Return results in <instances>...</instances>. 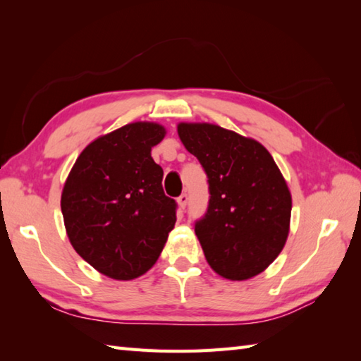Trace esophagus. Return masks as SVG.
I'll list each match as a JSON object with an SVG mask.
<instances>
[{
  "label": "esophagus",
  "instance_id": "34e87169",
  "mask_svg": "<svg viewBox=\"0 0 361 361\" xmlns=\"http://www.w3.org/2000/svg\"><path fill=\"white\" fill-rule=\"evenodd\" d=\"M188 200H189V197H188L186 194H181V195L178 197V206H180V209H185V208H186Z\"/></svg>",
  "mask_w": 361,
  "mask_h": 361
}]
</instances>
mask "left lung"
I'll use <instances>...</instances> for the list:
<instances>
[{"label": "left lung", "mask_w": 361, "mask_h": 361, "mask_svg": "<svg viewBox=\"0 0 361 361\" xmlns=\"http://www.w3.org/2000/svg\"><path fill=\"white\" fill-rule=\"evenodd\" d=\"M178 136L208 175V211L195 221L208 264L231 281L262 273L286 245L291 216L290 190L270 152L208 122H180Z\"/></svg>", "instance_id": "obj_1"}]
</instances>
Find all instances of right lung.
Segmentation results:
<instances>
[{"label":"right lung","mask_w":361,"mask_h":361,"mask_svg":"<svg viewBox=\"0 0 361 361\" xmlns=\"http://www.w3.org/2000/svg\"><path fill=\"white\" fill-rule=\"evenodd\" d=\"M166 128L132 122L82 150L62 190L68 239L78 255L111 279L140 278L155 265L176 221L152 147Z\"/></svg>","instance_id":"obj_1"}]
</instances>
